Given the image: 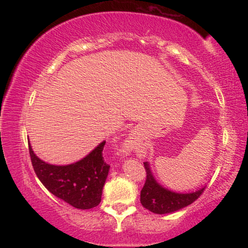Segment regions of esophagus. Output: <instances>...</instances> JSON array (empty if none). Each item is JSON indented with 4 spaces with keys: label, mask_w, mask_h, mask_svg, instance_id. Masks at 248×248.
Wrapping results in <instances>:
<instances>
[{
    "label": "esophagus",
    "mask_w": 248,
    "mask_h": 248,
    "mask_svg": "<svg viewBox=\"0 0 248 248\" xmlns=\"http://www.w3.org/2000/svg\"><path fill=\"white\" fill-rule=\"evenodd\" d=\"M130 149H133V142L132 140H127L124 142V151L123 152H125L127 150H130Z\"/></svg>",
    "instance_id": "1"
}]
</instances>
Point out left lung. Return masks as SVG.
Returning <instances> with one entry per match:
<instances>
[{"mask_svg":"<svg viewBox=\"0 0 248 248\" xmlns=\"http://www.w3.org/2000/svg\"><path fill=\"white\" fill-rule=\"evenodd\" d=\"M143 164L146 171V179L141 190L140 201L142 205L151 212L157 213V215H165V213L178 211L198 199L205 189L204 186L199 190L189 192V194H178V192L170 191L162 187L155 180L149 163L144 162Z\"/></svg>","mask_w":248,"mask_h":248,"instance_id":"1","label":"left lung"}]
</instances>
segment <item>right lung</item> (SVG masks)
Listing matches in <instances>:
<instances>
[{
    "label": "right lung",
    "mask_w": 248,
    "mask_h": 248,
    "mask_svg": "<svg viewBox=\"0 0 248 248\" xmlns=\"http://www.w3.org/2000/svg\"><path fill=\"white\" fill-rule=\"evenodd\" d=\"M106 141L99 143L81 161L70 165H51L44 162L29 145L31 164L37 177L58 198L77 209H92L102 200L103 187L109 166L103 157Z\"/></svg>",
    "instance_id": "obj_1"
}]
</instances>
